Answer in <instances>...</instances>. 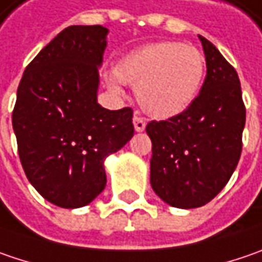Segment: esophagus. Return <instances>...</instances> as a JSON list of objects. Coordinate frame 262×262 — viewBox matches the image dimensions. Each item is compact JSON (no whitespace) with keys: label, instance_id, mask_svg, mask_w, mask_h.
Instances as JSON below:
<instances>
[{"label":"esophagus","instance_id":"obj_1","mask_svg":"<svg viewBox=\"0 0 262 262\" xmlns=\"http://www.w3.org/2000/svg\"><path fill=\"white\" fill-rule=\"evenodd\" d=\"M133 126H135V130L136 132H143L145 130V126H146V121L139 117V116H135L133 117Z\"/></svg>","mask_w":262,"mask_h":262}]
</instances>
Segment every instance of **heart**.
I'll list each match as a JSON object with an SVG mask.
<instances>
[{"instance_id":"1","label":"heart","mask_w":262,"mask_h":262,"mask_svg":"<svg viewBox=\"0 0 262 262\" xmlns=\"http://www.w3.org/2000/svg\"><path fill=\"white\" fill-rule=\"evenodd\" d=\"M205 60L199 50L177 40L151 42L123 55L114 72L104 73V83L116 95L123 86L136 88L145 113L157 119L182 114L198 97Z\"/></svg>"}]
</instances>
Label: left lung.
I'll use <instances>...</instances> for the list:
<instances>
[{
	"mask_svg": "<svg viewBox=\"0 0 262 262\" xmlns=\"http://www.w3.org/2000/svg\"><path fill=\"white\" fill-rule=\"evenodd\" d=\"M207 76L192 105L168 120L151 121V186L165 204L198 208L219 195L242 152L245 111L239 76L204 36Z\"/></svg>",
	"mask_w": 262,
	"mask_h": 262,
	"instance_id": "1",
	"label": "left lung"
}]
</instances>
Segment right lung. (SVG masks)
Wrapping results in <instances>:
<instances>
[{"instance_id":"right-lung-1","label":"right lung","mask_w":262,"mask_h":262,"mask_svg":"<svg viewBox=\"0 0 262 262\" xmlns=\"http://www.w3.org/2000/svg\"><path fill=\"white\" fill-rule=\"evenodd\" d=\"M108 29L69 26L23 73L13 111L18 157L32 186L51 204L80 208L107 183L105 158L133 136L132 108L98 104Z\"/></svg>"}]
</instances>
